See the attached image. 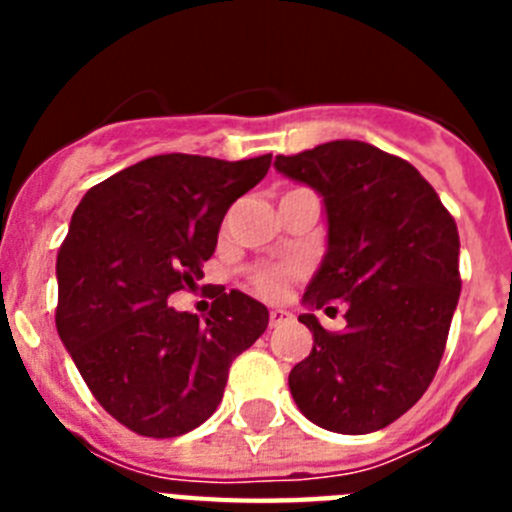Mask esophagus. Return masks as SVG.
<instances>
[{
	"label": "esophagus",
	"instance_id": "34e87169",
	"mask_svg": "<svg viewBox=\"0 0 512 512\" xmlns=\"http://www.w3.org/2000/svg\"><path fill=\"white\" fill-rule=\"evenodd\" d=\"M292 318L287 310H282V307H274V310H269V325L274 328V325H282L287 323V320Z\"/></svg>",
	"mask_w": 512,
	"mask_h": 512
}]
</instances>
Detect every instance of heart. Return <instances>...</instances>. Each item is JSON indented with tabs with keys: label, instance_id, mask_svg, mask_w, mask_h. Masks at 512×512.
I'll list each match as a JSON object with an SVG mask.
<instances>
[{
	"label": "heart",
	"instance_id": "1",
	"mask_svg": "<svg viewBox=\"0 0 512 512\" xmlns=\"http://www.w3.org/2000/svg\"><path fill=\"white\" fill-rule=\"evenodd\" d=\"M302 274V264H256L248 269V282H251L253 292H259L261 297H269V300H279L289 292V284L292 279H297Z\"/></svg>",
	"mask_w": 512,
	"mask_h": 512
}]
</instances>
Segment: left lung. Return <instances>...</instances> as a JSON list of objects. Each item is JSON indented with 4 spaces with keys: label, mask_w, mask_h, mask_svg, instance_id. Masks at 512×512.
<instances>
[{
    "label": "left lung",
    "mask_w": 512,
    "mask_h": 512,
    "mask_svg": "<svg viewBox=\"0 0 512 512\" xmlns=\"http://www.w3.org/2000/svg\"><path fill=\"white\" fill-rule=\"evenodd\" d=\"M274 166L323 194L328 215V253L302 302L346 305L341 333L300 315L312 351L289 372V390L325 431H379L413 408L441 364L461 292L454 217L413 164L361 140Z\"/></svg>",
    "instance_id": "1"
}]
</instances>
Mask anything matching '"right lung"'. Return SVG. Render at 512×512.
<instances>
[{
	"instance_id": "right-lung-1",
	"label": "right lung",
	"mask_w": 512,
	"mask_h": 512,
	"mask_svg": "<svg viewBox=\"0 0 512 512\" xmlns=\"http://www.w3.org/2000/svg\"><path fill=\"white\" fill-rule=\"evenodd\" d=\"M269 166L271 153H166L99 182L74 210L56 261L58 336L99 405L138 436L205 423L233 359L269 325L238 289H223L205 320L166 305L202 277L228 207Z\"/></svg>"
}]
</instances>
